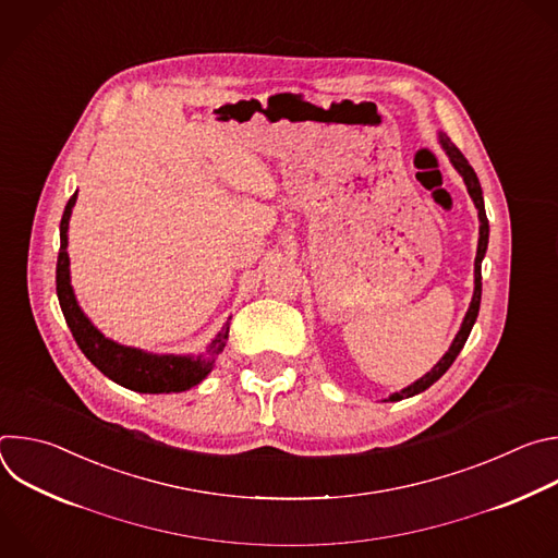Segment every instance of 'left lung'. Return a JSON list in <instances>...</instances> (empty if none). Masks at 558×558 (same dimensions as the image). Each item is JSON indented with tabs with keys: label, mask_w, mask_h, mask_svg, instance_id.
Returning <instances> with one entry per match:
<instances>
[{
	"label": "left lung",
	"mask_w": 558,
	"mask_h": 558,
	"mask_svg": "<svg viewBox=\"0 0 558 558\" xmlns=\"http://www.w3.org/2000/svg\"><path fill=\"white\" fill-rule=\"evenodd\" d=\"M439 143L444 147V151L448 154L450 163L454 166V170L461 174L465 187H468V194L476 207V211H480V245H476V258H474V293H472V300H470V306L465 311V317L461 323V329L459 333L454 336L450 349L446 351V355L424 375L420 377L417 381H413L411 386L402 388L400 392H392L386 402H400V400H407V397H413L417 392H424L428 386H433L448 368L450 364L457 360L459 351L463 349L470 331H472V325L476 320V315H480V304H482V260L486 256V250H488V233H490V227H488V216H486V207H484V192H482V185H480V179H476L474 170L470 168V163L465 161V156L459 151V147L446 136L439 132Z\"/></svg>",
	"instance_id": "1"
}]
</instances>
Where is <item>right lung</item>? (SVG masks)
Masks as SVG:
<instances>
[{
  "instance_id": "obj_1",
  "label": "right lung",
  "mask_w": 558,
  "mask_h": 558,
  "mask_svg": "<svg viewBox=\"0 0 558 558\" xmlns=\"http://www.w3.org/2000/svg\"><path fill=\"white\" fill-rule=\"evenodd\" d=\"M76 203V192L70 196L61 225H59V258H57V298L72 331L74 342L84 355L112 381L136 392H181L201 384L214 368L216 355L225 349L229 338V320L222 331L207 347V355H156L134 347H123L106 338L78 306L72 284H70V258H68V222L72 207Z\"/></svg>"
}]
</instances>
